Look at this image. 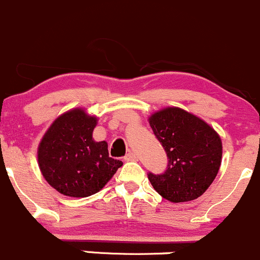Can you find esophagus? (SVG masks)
I'll return each instance as SVG.
<instances>
[{
    "label": "esophagus",
    "instance_id": "obj_1",
    "mask_svg": "<svg viewBox=\"0 0 260 260\" xmlns=\"http://www.w3.org/2000/svg\"><path fill=\"white\" fill-rule=\"evenodd\" d=\"M124 160L125 161H136V160H138V155H136L135 153H131V151H129V153L125 155Z\"/></svg>",
    "mask_w": 260,
    "mask_h": 260
}]
</instances>
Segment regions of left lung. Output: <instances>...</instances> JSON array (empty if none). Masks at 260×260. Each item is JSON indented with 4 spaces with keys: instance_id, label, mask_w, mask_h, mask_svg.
Instances as JSON below:
<instances>
[{
    "instance_id": "left-lung-1",
    "label": "left lung",
    "mask_w": 260,
    "mask_h": 260,
    "mask_svg": "<svg viewBox=\"0 0 260 260\" xmlns=\"http://www.w3.org/2000/svg\"><path fill=\"white\" fill-rule=\"evenodd\" d=\"M149 125L168 156L163 174H148L153 188L173 204L199 199L220 169V135L204 120L179 107L154 112Z\"/></svg>"
}]
</instances>
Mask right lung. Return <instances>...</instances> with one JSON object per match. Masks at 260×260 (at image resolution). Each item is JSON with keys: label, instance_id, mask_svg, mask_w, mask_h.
I'll use <instances>...</instances> for the list:
<instances>
[{"label": "right lung", "instance_id": "add662e5", "mask_svg": "<svg viewBox=\"0 0 260 260\" xmlns=\"http://www.w3.org/2000/svg\"><path fill=\"white\" fill-rule=\"evenodd\" d=\"M97 116L82 107L56 117L38 146V163L45 181L68 197L97 193L122 166L109 156L106 141H94Z\"/></svg>", "mask_w": 260, "mask_h": 260}]
</instances>
